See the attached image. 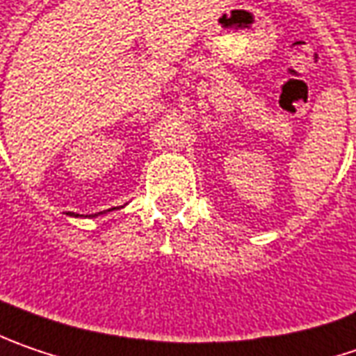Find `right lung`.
<instances>
[{"label": "right lung", "instance_id": "right-lung-1", "mask_svg": "<svg viewBox=\"0 0 356 356\" xmlns=\"http://www.w3.org/2000/svg\"><path fill=\"white\" fill-rule=\"evenodd\" d=\"M113 209H107V211H113ZM70 215H73V217H79V215H75V213H70ZM97 215H103V211H101V213H95V215H89V217H97Z\"/></svg>", "mask_w": 356, "mask_h": 356}]
</instances>
